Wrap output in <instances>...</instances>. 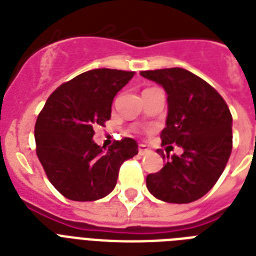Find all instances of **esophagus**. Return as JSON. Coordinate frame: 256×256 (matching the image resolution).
I'll list each match as a JSON object with an SVG mask.
<instances>
[{"mask_svg": "<svg viewBox=\"0 0 256 256\" xmlns=\"http://www.w3.org/2000/svg\"><path fill=\"white\" fill-rule=\"evenodd\" d=\"M138 152H140V156H146V154L150 152V148L146 144H140L138 146Z\"/></svg>", "mask_w": 256, "mask_h": 256, "instance_id": "34e87169", "label": "esophagus"}]
</instances>
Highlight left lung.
Masks as SVG:
<instances>
[{
    "label": "left lung",
    "mask_w": 256,
    "mask_h": 256,
    "mask_svg": "<svg viewBox=\"0 0 256 256\" xmlns=\"http://www.w3.org/2000/svg\"><path fill=\"white\" fill-rule=\"evenodd\" d=\"M140 76L160 85L168 94L162 144L183 148L182 156H164L162 170L148 174L146 186L156 199L190 203L212 188L226 168L232 148V116L212 86L180 68L148 70Z\"/></svg>",
    "instance_id": "obj_1"
}]
</instances>
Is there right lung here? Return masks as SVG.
Listing matches in <instances>:
<instances>
[{"label": "right lung", "mask_w": 256, "mask_h": 256, "mask_svg": "<svg viewBox=\"0 0 256 256\" xmlns=\"http://www.w3.org/2000/svg\"><path fill=\"white\" fill-rule=\"evenodd\" d=\"M134 72L88 70L52 92L34 128L38 160L48 178L65 198L88 202L114 190L120 164L138 154L132 138L106 148L92 136L96 126L112 116L116 92Z\"/></svg>", "instance_id": "1"}]
</instances>
